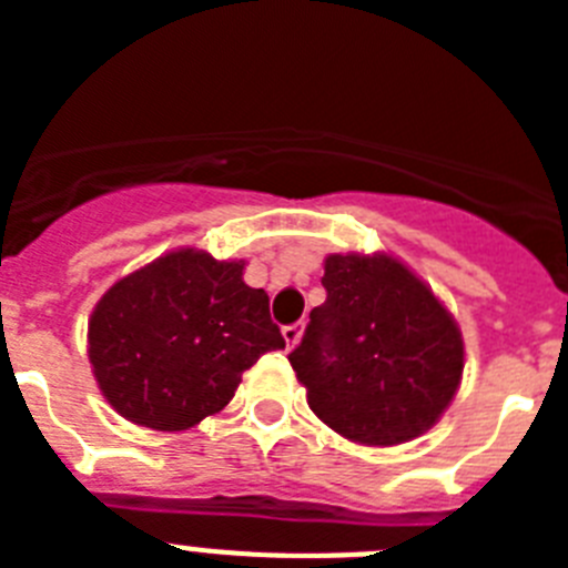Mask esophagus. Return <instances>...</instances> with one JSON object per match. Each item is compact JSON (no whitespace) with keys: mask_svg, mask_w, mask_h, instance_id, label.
<instances>
[{"mask_svg":"<svg viewBox=\"0 0 568 568\" xmlns=\"http://www.w3.org/2000/svg\"><path fill=\"white\" fill-rule=\"evenodd\" d=\"M281 335H284V341H287V346H295L301 341V335H304V324H290V327L281 329Z\"/></svg>","mask_w":568,"mask_h":568,"instance_id":"obj_1","label":"esophagus"}]
</instances>
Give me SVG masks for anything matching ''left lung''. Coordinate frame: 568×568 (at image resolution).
I'll return each mask as SVG.
<instances>
[{
	"instance_id": "8db88e82",
	"label": "left lung",
	"mask_w": 568,
	"mask_h": 568,
	"mask_svg": "<svg viewBox=\"0 0 568 568\" xmlns=\"http://www.w3.org/2000/svg\"><path fill=\"white\" fill-rule=\"evenodd\" d=\"M321 284L327 301L290 353L310 409L355 444L424 435L464 375V338L449 310L386 253L327 255Z\"/></svg>"
}]
</instances>
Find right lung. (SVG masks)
<instances>
[{"label":"right lung","mask_w":568,"mask_h":568,"mask_svg":"<svg viewBox=\"0 0 568 568\" xmlns=\"http://www.w3.org/2000/svg\"><path fill=\"white\" fill-rule=\"evenodd\" d=\"M244 261L173 250L115 281L88 324L99 389L122 418L182 433L230 404L241 373L284 349L264 290Z\"/></svg>","instance_id":"1"}]
</instances>
